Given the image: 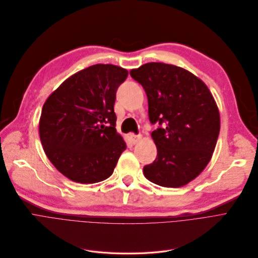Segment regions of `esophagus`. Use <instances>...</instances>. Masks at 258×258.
Wrapping results in <instances>:
<instances>
[{"label": "esophagus", "mask_w": 258, "mask_h": 258, "mask_svg": "<svg viewBox=\"0 0 258 258\" xmlns=\"http://www.w3.org/2000/svg\"><path fill=\"white\" fill-rule=\"evenodd\" d=\"M141 139V135H135V134H130V140L133 144H136L139 140Z\"/></svg>", "instance_id": "1"}]
</instances>
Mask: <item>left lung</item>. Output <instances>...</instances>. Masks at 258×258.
<instances>
[{
    "instance_id": "8db88e82",
    "label": "left lung",
    "mask_w": 258,
    "mask_h": 258,
    "mask_svg": "<svg viewBox=\"0 0 258 258\" xmlns=\"http://www.w3.org/2000/svg\"><path fill=\"white\" fill-rule=\"evenodd\" d=\"M148 99V116L159 127L151 133L158 156L143 168L151 182L179 187L210 163L220 133L216 101L199 78L181 67L160 62L131 71Z\"/></svg>"
}]
</instances>
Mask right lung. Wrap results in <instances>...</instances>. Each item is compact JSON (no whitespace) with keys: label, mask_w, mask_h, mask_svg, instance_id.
Segmentation results:
<instances>
[{"label":"right lung","mask_w":258,"mask_h":258,"mask_svg":"<svg viewBox=\"0 0 258 258\" xmlns=\"http://www.w3.org/2000/svg\"><path fill=\"white\" fill-rule=\"evenodd\" d=\"M127 75L122 67L95 64L65 80L45 100L40 141L50 163L71 180L107 179L126 149L115 128L114 104Z\"/></svg>","instance_id":"obj_1"}]
</instances>
